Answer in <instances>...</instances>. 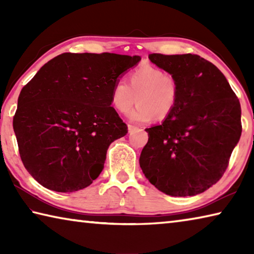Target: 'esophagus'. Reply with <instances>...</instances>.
<instances>
[{"label": "esophagus", "instance_id": "esophagus-1", "mask_svg": "<svg viewBox=\"0 0 254 254\" xmlns=\"http://www.w3.org/2000/svg\"><path fill=\"white\" fill-rule=\"evenodd\" d=\"M135 130H137V127H133V126H128V132H133V131H135Z\"/></svg>", "mask_w": 254, "mask_h": 254}]
</instances>
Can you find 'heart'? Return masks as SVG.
Segmentation results:
<instances>
[{
    "label": "heart",
    "instance_id": "b5f03b06",
    "mask_svg": "<svg viewBox=\"0 0 254 254\" xmlns=\"http://www.w3.org/2000/svg\"><path fill=\"white\" fill-rule=\"evenodd\" d=\"M124 81L115 83L111 92V103L119 113L131 112L130 120L136 123H147L156 117L163 120L173 113L179 98V86L173 76L165 74L160 68L144 65L127 76Z\"/></svg>",
    "mask_w": 254,
    "mask_h": 254
}]
</instances>
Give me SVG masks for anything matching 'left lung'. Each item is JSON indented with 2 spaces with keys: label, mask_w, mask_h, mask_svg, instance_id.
Segmentation results:
<instances>
[{
  "label": "left lung",
  "mask_w": 254,
  "mask_h": 254,
  "mask_svg": "<svg viewBox=\"0 0 254 254\" xmlns=\"http://www.w3.org/2000/svg\"><path fill=\"white\" fill-rule=\"evenodd\" d=\"M149 59L177 80L179 98L160 126L145 128L140 167L165 194L195 196L229 166L242 132L239 98L222 71L198 55L151 54Z\"/></svg>",
  "instance_id": "obj_1"
}]
</instances>
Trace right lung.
Masks as SVG:
<instances>
[{"label": "right lung", "instance_id": "1", "mask_svg": "<svg viewBox=\"0 0 254 254\" xmlns=\"http://www.w3.org/2000/svg\"><path fill=\"white\" fill-rule=\"evenodd\" d=\"M140 56L110 53L57 56L21 89L13 130L25 169L59 192L86 188L104 168L113 141L127 126L111 106V92Z\"/></svg>", "mask_w": 254, "mask_h": 254}]
</instances>
